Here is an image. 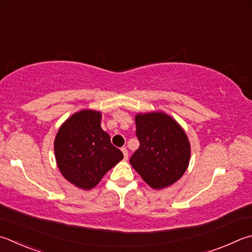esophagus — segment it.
<instances>
[{
	"label": "esophagus",
	"instance_id": "esophagus-1",
	"mask_svg": "<svg viewBox=\"0 0 252 252\" xmlns=\"http://www.w3.org/2000/svg\"><path fill=\"white\" fill-rule=\"evenodd\" d=\"M121 151H122V153H123V157H125L126 159H127V157H129V153H127L126 148H122Z\"/></svg>",
	"mask_w": 252,
	"mask_h": 252
}]
</instances>
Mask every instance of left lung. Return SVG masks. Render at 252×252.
Listing matches in <instances>:
<instances>
[{
	"label": "left lung",
	"instance_id": "left-lung-1",
	"mask_svg": "<svg viewBox=\"0 0 252 252\" xmlns=\"http://www.w3.org/2000/svg\"><path fill=\"white\" fill-rule=\"evenodd\" d=\"M140 148L130 158L132 167L153 189L173 185L183 176L190 159V143L175 119L163 111L136 113Z\"/></svg>",
	"mask_w": 252,
	"mask_h": 252
}]
</instances>
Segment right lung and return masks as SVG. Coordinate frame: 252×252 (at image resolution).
<instances>
[{
  "label": "right lung",
  "instance_id": "1",
  "mask_svg": "<svg viewBox=\"0 0 252 252\" xmlns=\"http://www.w3.org/2000/svg\"><path fill=\"white\" fill-rule=\"evenodd\" d=\"M102 114L85 109L70 116L54 141L55 158L62 175L78 189L88 190L123 158L101 129Z\"/></svg>",
  "mask_w": 252,
  "mask_h": 252
}]
</instances>
